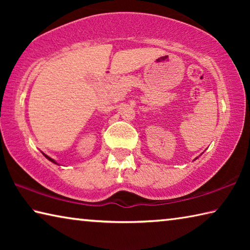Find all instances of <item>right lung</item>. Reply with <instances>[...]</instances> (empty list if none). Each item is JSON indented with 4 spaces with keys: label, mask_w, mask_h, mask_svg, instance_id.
<instances>
[{
    "label": "right lung",
    "mask_w": 250,
    "mask_h": 250,
    "mask_svg": "<svg viewBox=\"0 0 250 250\" xmlns=\"http://www.w3.org/2000/svg\"><path fill=\"white\" fill-rule=\"evenodd\" d=\"M42 153H43V152H42ZM43 154H44V156H45V158H46V159H47V160H49V161H50V162H53V163H55V164H58V163L56 162V161H55L54 159H52V158H49V156H48V155H46L45 153H43Z\"/></svg>",
    "instance_id": "add662e5"
}]
</instances>
